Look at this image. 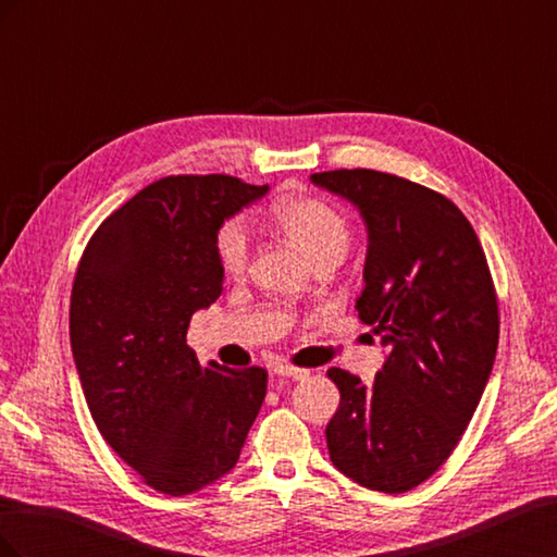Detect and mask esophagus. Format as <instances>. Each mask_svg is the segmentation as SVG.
Instances as JSON below:
<instances>
[{
  "instance_id": "1",
  "label": "esophagus",
  "mask_w": 557,
  "mask_h": 557,
  "mask_svg": "<svg viewBox=\"0 0 557 557\" xmlns=\"http://www.w3.org/2000/svg\"><path fill=\"white\" fill-rule=\"evenodd\" d=\"M274 374L276 376H285V379H295V381H305L309 376V369H301V367H293L288 362H278L274 367Z\"/></svg>"
}]
</instances>
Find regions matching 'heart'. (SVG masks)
<instances>
[{
  "mask_svg": "<svg viewBox=\"0 0 557 557\" xmlns=\"http://www.w3.org/2000/svg\"><path fill=\"white\" fill-rule=\"evenodd\" d=\"M272 221L311 264L327 256L344 258L350 242L346 218L325 199L311 195L283 197L272 209ZM215 258L230 276H239L246 269L248 230L239 218H232L215 232Z\"/></svg>",
  "mask_w": 557,
  "mask_h": 557,
  "instance_id": "1",
  "label": "heart"
}]
</instances>
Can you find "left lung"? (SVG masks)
<instances>
[{
    "label": "left lung",
    "instance_id": "left-lung-1",
    "mask_svg": "<svg viewBox=\"0 0 557 557\" xmlns=\"http://www.w3.org/2000/svg\"><path fill=\"white\" fill-rule=\"evenodd\" d=\"M367 225L356 301L387 358L372 385L332 367L342 393L325 436L332 465L379 493H407L440 469L491 379L499 311L485 252L462 211L425 185L374 170L313 174Z\"/></svg>",
    "mask_w": 557,
    "mask_h": 557
}]
</instances>
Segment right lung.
Segmentation results:
<instances>
[{"mask_svg": "<svg viewBox=\"0 0 557 557\" xmlns=\"http://www.w3.org/2000/svg\"><path fill=\"white\" fill-rule=\"evenodd\" d=\"M267 190L225 174L160 178L78 262L70 339L83 395L107 444L164 495L225 476L264 401L262 367H201L185 334L223 293L215 232Z\"/></svg>", "mask_w": 557, "mask_h": 557, "instance_id": "obj_1", "label": "right lung"}]
</instances>
